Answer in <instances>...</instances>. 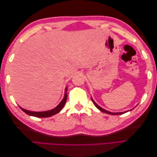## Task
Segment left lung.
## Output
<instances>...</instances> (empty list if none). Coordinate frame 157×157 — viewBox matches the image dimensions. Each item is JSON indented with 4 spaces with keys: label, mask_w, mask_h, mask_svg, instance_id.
<instances>
[{
    "label": "left lung",
    "mask_w": 157,
    "mask_h": 157,
    "mask_svg": "<svg viewBox=\"0 0 157 157\" xmlns=\"http://www.w3.org/2000/svg\"><path fill=\"white\" fill-rule=\"evenodd\" d=\"M92 101L93 103L95 105V106H96V107L99 109V110H100L101 111H102V112H103V113H105L109 114V115H122V114H123V113H126V112H128V111H126V112H122V113H111V112H109V111H107L105 110V109H102L101 107H100L99 105H98L96 103V102H95L92 99ZM130 111H131V110H130Z\"/></svg>",
    "instance_id": "8db88e82"
}]
</instances>
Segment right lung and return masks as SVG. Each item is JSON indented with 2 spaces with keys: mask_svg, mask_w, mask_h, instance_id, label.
<instances>
[{
  "mask_svg": "<svg viewBox=\"0 0 157 157\" xmlns=\"http://www.w3.org/2000/svg\"><path fill=\"white\" fill-rule=\"evenodd\" d=\"M67 88H66L65 90V96H64L63 99H62V101L60 102V103L58 106H57L56 108L52 109V110L47 111H43V112H33V111H27V110H26V109L21 108V107H20L23 112H25L26 114H27V115L33 116V117H39V118H45V117H51L52 115H56V114H57V113H58L64 107L65 103H66V100H67Z\"/></svg>",
  "mask_w": 157,
  "mask_h": 157,
  "instance_id": "obj_1",
  "label": "right lung"
}]
</instances>
